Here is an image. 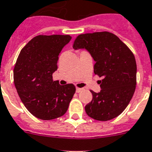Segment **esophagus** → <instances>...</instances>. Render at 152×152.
Segmentation results:
<instances>
[{
  "mask_svg": "<svg viewBox=\"0 0 152 152\" xmlns=\"http://www.w3.org/2000/svg\"><path fill=\"white\" fill-rule=\"evenodd\" d=\"M82 90H83V89H82V88H77V89H76V92L80 93V92H82Z\"/></svg>",
  "mask_w": 152,
  "mask_h": 152,
  "instance_id": "1",
  "label": "esophagus"
}]
</instances>
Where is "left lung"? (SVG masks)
Returning <instances> with one entry per match:
<instances>
[{
    "mask_svg": "<svg viewBox=\"0 0 152 152\" xmlns=\"http://www.w3.org/2000/svg\"><path fill=\"white\" fill-rule=\"evenodd\" d=\"M73 48L86 49L94 60V74L103 77L99 82L101 91H91L92 101L85 107L87 115L101 121L118 116L136 89V63L132 52L117 36L108 31L79 35Z\"/></svg>",
    "mask_w": 152,
    "mask_h": 152,
    "instance_id": "left-lung-1",
    "label": "left lung"
}]
</instances>
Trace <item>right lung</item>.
<instances>
[{
  "label": "right lung",
  "instance_id": "add662e5",
  "mask_svg": "<svg viewBox=\"0 0 152 152\" xmlns=\"http://www.w3.org/2000/svg\"><path fill=\"white\" fill-rule=\"evenodd\" d=\"M71 40L66 35L38 36L21 50L13 70L14 84L26 109L33 116L50 121L66 113L75 93L73 84L53 81L61 50Z\"/></svg>",
  "mask_w": 152,
  "mask_h": 152
}]
</instances>
